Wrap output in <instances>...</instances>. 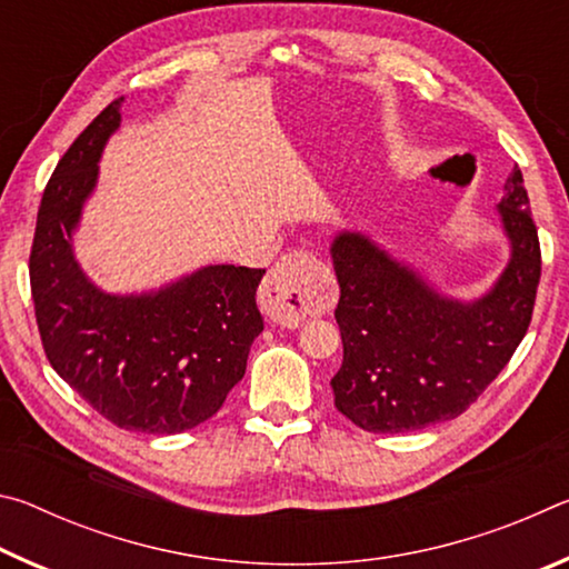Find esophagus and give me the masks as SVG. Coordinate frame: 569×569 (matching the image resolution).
<instances>
[{
  "instance_id": "1",
  "label": "esophagus",
  "mask_w": 569,
  "mask_h": 569,
  "mask_svg": "<svg viewBox=\"0 0 569 569\" xmlns=\"http://www.w3.org/2000/svg\"><path fill=\"white\" fill-rule=\"evenodd\" d=\"M323 303V293L316 283V258L311 253H291L271 268L261 288V308L276 323H303Z\"/></svg>"
}]
</instances>
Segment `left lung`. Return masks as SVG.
I'll list each match as a JSON object with an SVG mask.
<instances>
[{
    "label": "left lung",
    "mask_w": 569,
    "mask_h": 569,
    "mask_svg": "<svg viewBox=\"0 0 569 569\" xmlns=\"http://www.w3.org/2000/svg\"><path fill=\"white\" fill-rule=\"evenodd\" d=\"M497 216L509 261L471 301L437 291L359 230H339L331 261L341 298L343 361L331 379L336 409L373 435L457 419L512 359L532 321L542 271L522 170L505 182Z\"/></svg>",
    "instance_id": "8db88e82"
}]
</instances>
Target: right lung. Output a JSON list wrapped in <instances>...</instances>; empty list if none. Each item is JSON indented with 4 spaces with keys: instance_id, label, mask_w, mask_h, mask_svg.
<instances>
[{
    "instance_id": "1",
    "label": "right lung",
    "mask_w": 569,
    "mask_h": 569,
    "mask_svg": "<svg viewBox=\"0 0 569 569\" xmlns=\"http://www.w3.org/2000/svg\"><path fill=\"white\" fill-rule=\"evenodd\" d=\"M122 98L77 138L47 182L30 256L37 326L52 369L114 427L180 435L208 421L243 379L263 331V268L203 266L142 293H108L74 258L72 236L120 128Z\"/></svg>"
}]
</instances>
